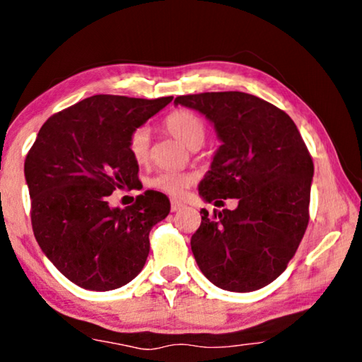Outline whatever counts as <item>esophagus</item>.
I'll return each instance as SVG.
<instances>
[{
	"mask_svg": "<svg viewBox=\"0 0 362 362\" xmlns=\"http://www.w3.org/2000/svg\"><path fill=\"white\" fill-rule=\"evenodd\" d=\"M182 207H183V203H180V201H177V199H173V201H170V211H173V212L180 211Z\"/></svg>",
	"mask_w": 362,
	"mask_h": 362,
	"instance_id": "34e87169",
	"label": "esophagus"
}]
</instances>
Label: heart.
Returning a JSON list of instances; mask_svg holds the SVG:
<instances>
[{
	"mask_svg": "<svg viewBox=\"0 0 362 362\" xmlns=\"http://www.w3.org/2000/svg\"><path fill=\"white\" fill-rule=\"evenodd\" d=\"M163 127L188 148L196 150L203 145L207 127L204 119L192 110H175L170 112L163 121ZM127 150H129L134 161L144 164L150 156V131L146 126H139L131 132L127 139ZM196 182L193 173H158L146 180V185L173 198H182L189 187Z\"/></svg>",
	"mask_w": 362,
	"mask_h": 362,
	"instance_id": "1",
	"label": "heart"
}]
</instances>
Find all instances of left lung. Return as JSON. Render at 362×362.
Instances as JSON below:
<instances>
[{"instance_id": "8db88e82", "label": "left lung", "mask_w": 362, "mask_h": 362, "mask_svg": "<svg viewBox=\"0 0 362 362\" xmlns=\"http://www.w3.org/2000/svg\"><path fill=\"white\" fill-rule=\"evenodd\" d=\"M174 103L203 113L222 140L199 194L207 203L240 201L235 211L212 216L201 209L194 260L220 289H262L287 268L308 226L310 151L291 116L255 95L203 93Z\"/></svg>"}]
</instances>
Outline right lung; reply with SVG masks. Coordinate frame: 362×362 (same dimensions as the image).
Returning <instances> with one entry per match:
<instances>
[{"mask_svg": "<svg viewBox=\"0 0 362 362\" xmlns=\"http://www.w3.org/2000/svg\"><path fill=\"white\" fill-rule=\"evenodd\" d=\"M170 100L88 97L52 115L28 151L23 170L35 238L83 289L113 291L136 278L150 252V230L168 217V196L155 189L124 209L110 207L108 198L139 187L127 139Z\"/></svg>", "mask_w": 362, "mask_h": 362, "instance_id": "add662e5", "label": "right lung"}]
</instances>
